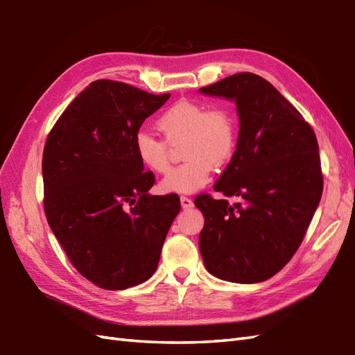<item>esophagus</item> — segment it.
Returning <instances> with one entry per match:
<instances>
[{
    "label": "esophagus",
    "mask_w": 355,
    "mask_h": 355,
    "mask_svg": "<svg viewBox=\"0 0 355 355\" xmlns=\"http://www.w3.org/2000/svg\"><path fill=\"white\" fill-rule=\"evenodd\" d=\"M180 205L184 209H189V207H193V200H191L189 197L180 196Z\"/></svg>",
    "instance_id": "34e87169"
}]
</instances>
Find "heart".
<instances>
[{"instance_id":"heart-1","label":"heart","mask_w":355,"mask_h":355,"mask_svg":"<svg viewBox=\"0 0 355 355\" xmlns=\"http://www.w3.org/2000/svg\"><path fill=\"white\" fill-rule=\"evenodd\" d=\"M167 143L182 141L184 164L161 180L164 193H194L210 180L212 164L223 166L233 157L237 145V122L232 110L182 100L170 106L157 122ZM164 140L148 131L134 136V150L141 166L158 175L170 170Z\"/></svg>"}]
</instances>
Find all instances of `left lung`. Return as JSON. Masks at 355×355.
Here are the masks:
<instances>
[{
  "label": "left lung",
  "mask_w": 355,
  "mask_h": 355,
  "mask_svg": "<svg viewBox=\"0 0 355 355\" xmlns=\"http://www.w3.org/2000/svg\"><path fill=\"white\" fill-rule=\"evenodd\" d=\"M234 101L241 122L236 152L214 189L194 203L205 216L198 246L209 273L237 284L269 279L291 260L322 194L313 130L275 86L237 73L198 89Z\"/></svg>",
  "instance_id": "8db88e82"
}]
</instances>
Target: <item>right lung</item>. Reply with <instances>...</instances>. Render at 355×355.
I'll use <instances>...</instances> for the list:
<instances>
[{
    "label": "right lung",
    "instance_id": "obj_1",
    "mask_svg": "<svg viewBox=\"0 0 355 355\" xmlns=\"http://www.w3.org/2000/svg\"><path fill=\"white\" fill-rule=\"evenodd\" d=\"M170 98L114 80L86 86L56 121L43 150L47 223L78 272L100 288L127 290L155 273L180 210L134 150L141 123Z\"/></svg>",
    "mask_w": 355,
    "mask_h": 355
}]
</instances>
